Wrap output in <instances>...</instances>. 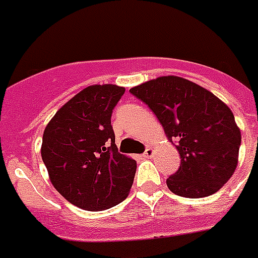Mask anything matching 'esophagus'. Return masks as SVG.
Wrapping results in <instances>:
<instances>
[{
    "instance_id": "esophagus-1",
    "label": "esophagus",
    "mask_w": 258,
    "mask_h": 258,
    "mask_svg": "<svg viewBox=\"0 0 258 258\" xmlns=\"http://www.w3.org/2000/svg\"><path fill=\"white\" fill-rule=\"evenodd\" d=\"M143 156H144V158H147V159L152 158V156H154V148L147 147V150H146V152L143 154Z\"/></svg>"
}]
</instances>
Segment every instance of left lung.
<instances>
[{"label": "left lung", "instance_id": "left-lung-1", "mask_svg": "<svg viewBox=\"0 0 258 258\" xmlns=\"http://www.w3.org/2000/svg\"><path fill=\"white\" fill-rule=\"evenodd\" d=\"M130 93L154 111L179 151V169L167 179L171 192L183 198H205L231 179L238 163L241 133L223 100L175 75L144 82Z\"/></svg>", "mask_w": 258, "mask_h": 258}]
</instances>
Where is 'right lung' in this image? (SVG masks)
Returning <instances> with one entry per match:
<instances>
[{"label":"right lung","mask_w":258,"mask_h":258,"mask_svg":"<svg viewBox=\"0 0 258 258\" xmlns=\"http://www.w3.org/2000/svg\"><path fill=\"white\" fill-rule=\"evenodd\" d=\"M124 91L116 85L89 86L56 111L43 131L41 155L50 181L86 211L118 205L134 183L136 162L119 154L111 125Z\"/></svg>","instance_id":"1"}]
</instances>
